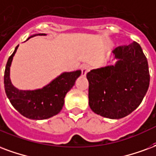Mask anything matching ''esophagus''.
I'll return each instance as SVG.
<instances>
[{"mask_svg":"<svg viewBox=\"0 0 156 156\" xmlns=\"http://www.w3.org/2000/svg\"><path fill=\"white\" fill-rule=\"evenodd\" d=\"M89 70H90L89 65H87V64L83 65V66L82 67V75H83V76H85Z\"/></svg>","mask_w":156,"mask_h":156,"instance_id":"esophagus-1","label":"esophagus"}]
</instances>
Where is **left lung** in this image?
I'll return each instance as SVG.
<instances>
[{"label": "left lung", "mask_w": 156, "mask_h": 156, "mask_svg": "<svg viewBox=\"0 0 156 156\" xmlns=\"http://www.w3.org/2000/svg\"><path fill=\"white\" fill-rule=\"evenodd\" d=\"M115 65L93 69L87 73L89 107L110 119L131 114L141 103L150 84L147 58L139 44L116 47Z\"/></svg>", "instance_id": "1"}]
</instances>
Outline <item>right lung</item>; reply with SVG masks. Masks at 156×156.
<instances>
[{"label":"right lung","mask_w":156,"mask_h":156,"mask_svg":"<svg viewBox=\"0 0 156 156\" xmlns=\"http://www.w3.org/2000/svg\"><path fill=\"white\" fill-rule=\"evenodd\" d=\"M38 34L46 35L45 34H34L29 37L27 40ZM18 47L19 45L16 47L13 54L9 57L5 69V91L10 103L16 110L29 119L44 120L57 115L63 108L65 95L81 75V70L63 73L40 89L32 91L17 89L10 81V67Z\"/></svg>","instance_id":"obj_1"}]
</instances>
